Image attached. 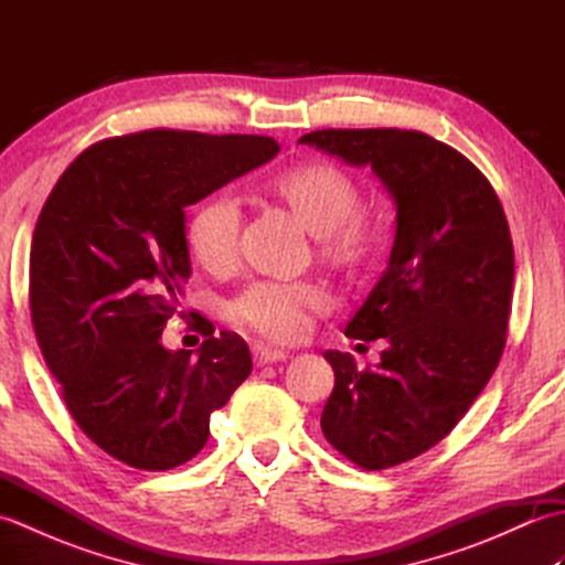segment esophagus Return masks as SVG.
<instances>
[{"instance_id":"1","label":"esophagus","mask_w":565,"mask_h":565,"mask_svg":"<svg viewBox=\"0 0 565 565\" xmlns=\"http://www.w3.org/2000/svg\"><path fill=\"white\" fill-rule=\"evenodd\" d=\"M286 356H289V354L281 352V350H271V347H262V344L252 347V359H255L257 366L274 364V362H284Z\"/></svg>"}]
</instances>
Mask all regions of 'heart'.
Here are the masks:
<instances>
[{
	"label": "heart",
	"instance_id": "heart-1",
	"mask_svg": "<svg viewBox=\"0 0 565 565\" xmlns=\"http://www.w3.org/2000/svg\"><path fill=\"white\" fill-rule=\"evenodd\" d=\"M271 196L284 203L310 235L318 239V255L334 267H352L366 255L369 233L356 218L359 186L342 170L326 162H306L274 177ZM239 206L231 196L203 203L191 215L186 243L203 269L223 274L237 259ZM328 296L316 284L259 281L231 303V318L239 328L271 342L301 340L310 316L326 308Z\"/></svg>",
	"mask_w": 565,
	"mask_h": 565
}]
</instances>
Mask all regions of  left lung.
Masks as SVG:
<instances>
[{"label": "left lung", "instance_id": "8db88e82", "mask_svg": "<svg viewBox=\"0 0 565 565\" xmlns=\"http://www.w3.org/2000/svg\"><path fill=\"white\" fill-rule=\"evenodd\" d=\"M298 142L369 167L395 206L388 267L344 330L388 347L366 371L326 352L334 388L320 417L334 449L379 471L447 437L493 376L514 281L510 227L488 179L417 130L328 128Z\"/></svg>", "mask_w": 565, "mask_h": 565}]
</instances>
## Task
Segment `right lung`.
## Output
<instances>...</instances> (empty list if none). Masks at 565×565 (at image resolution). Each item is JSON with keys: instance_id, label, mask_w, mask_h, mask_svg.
Masks as SVG:
<instances>
[{"instance_id": "1", "label": "right lung", "mask_w": 565, "mask_h": 565, "mask_svg": "<svg viewBox=\"0 0 565 565\" xmlns=\"http://www.w3.org/2000/svg\"><path fill=\"white\" fill-rule=\"evenodd\" d=\"M276 154L264 136L146 130L84 150L47 196L31 243L35 338L70 415L114 459L189 461L249 376L239 334L211 332L191 356L162 330L191 276L186 206Z\"/></svg>"}]
</instances>
